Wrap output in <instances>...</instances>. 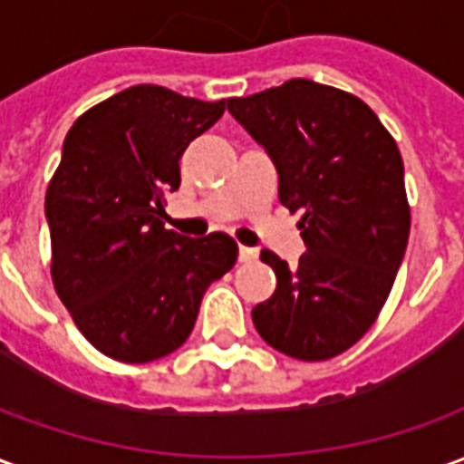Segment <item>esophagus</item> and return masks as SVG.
<instances>
[{
    "label": "esophagus",
    "instance_id": "esophagus-1",
    "mask_svg": "<svg viewBox=\"0 0 464 464\" xmlns=\"http://www.w3.org/2000/svg\"><path fill=\"white\" fill-rule=\"evenodd\" d=\"M238 258H241L243 263H251L258 258V251H256V248H248V246H241V248H238Z\"/></svg>",
    "mask_w": 464,
    "mask_h": 464
}]
</instances>
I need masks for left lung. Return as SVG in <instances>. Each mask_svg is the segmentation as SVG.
Returning <instances> with one entry per match:
<instances>
[{
	"label": "left lung",
	"instance_id": "obj_1",
	"mask_svg": "<svg viewBox=\"0 0 464 464\" xmlns=\"http://www.w3.org/2000/svg\"><path fill=\"white\" fill-rule=\"evenodd\" d=\"M226 104L276 163L278 198L301 211L305 241L295 268L261 253L278 283L253 308V325L291 358H335L375 323L408 248L398 143L358 96L311 79Z\"/></svg>",
	"mask_w": 464,
	"mask_h": 464
}]
</instances>
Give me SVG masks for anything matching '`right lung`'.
Here are the masks:
<instances>
[{"label":"right lung","mask_w":464,"mask_h":464,"mask_svg":"<svg viewBox=\"0 0 464 464\" xmlns=\"http://www.w3.org/2000/svg\"><path fill=\"white\" fill-rule=\"evenodd\" d=\"M223 111L226 99L139 84L66 133L44 201L52 281L76 328L109 358L151 362L181 348L206 288L238 258L228 233L188 238L161 221L186 146Z\"/></svg>","instance_id":"1"}]
</instances>
